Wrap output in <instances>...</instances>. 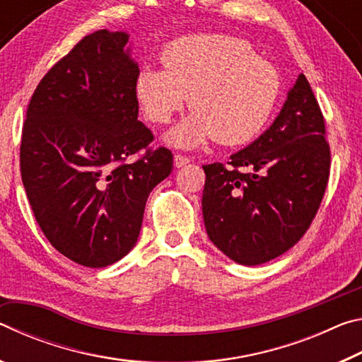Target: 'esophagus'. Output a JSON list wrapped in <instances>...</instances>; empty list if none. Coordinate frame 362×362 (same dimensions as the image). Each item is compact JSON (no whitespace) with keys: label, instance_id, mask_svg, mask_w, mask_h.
I'll use <instances>...</instances> for the list:
<instances>
[{"label":"esophagus","instance_id":"esophagus-1","mask_svg":"<svg viewBox=\"0 0 362 362\" xmlns=\"http://www.w3.org/2000/svg\"><path fill=\"white\" fill-rule=\"evenodd\" d=\"M188 163H189V158H187V156H182V155L174 156V166L175 168H183Z\"/></svg>","mask_w":362,"mask_h":362}]
</instances>
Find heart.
I'll return each instance as SVG.
<instances>
[{
  "label": "heart",
  "instance_id": "heart-1",
  "mask_svg": "<svg viewBox=\"0 0 362 362\" xmlns=\"http://www.w3.org/2000/svg\"><path fill=\"white\" fill-rule=\"evenodd\" d=\"M163 66H144L136 95L148 119L166 124L185 105L193 113L166 134L179 148L216 137L223 145L252 140L267 126L281 93L274 66L247 41L226 35H189L163 49Z\"/></svg>",
  "mask_w": 362,
  "mask_h": 362
}]
</instances>
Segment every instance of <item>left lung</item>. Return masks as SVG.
Returning <instances> with one entry per match:
<instances>
[{"label":"left lung","instance_id":"8db88e82","mask_svg":"<svg viewBox=\"0 0 362 362\" xmlns=\"http://www.w3.org/2000/svg\"><path fill=\"white\" fill-rule=\"evenodd\" d=\"M228 164L203 166L207 236L233 262L262 265L305 235L329 180L326 127L305 75L289 89L273 124Z\"/></svg>","mask_w":362,"mask_h":362}]
</instances>
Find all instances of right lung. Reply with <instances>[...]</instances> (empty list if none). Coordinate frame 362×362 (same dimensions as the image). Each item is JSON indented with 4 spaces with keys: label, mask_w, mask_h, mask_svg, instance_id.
<instances>
[{
    "label": "right lung",
    "mask_w": 362,
    "mask_h": 362,
    "mask_svg": "<svg viewBox=\"0 0 362 362\" xmlns=\"http://www.w3.org/2000/svg\"><path fill=\"white\" fill-rule=\"evenodd\" d=\"M129 33L99 30L59 60L30 100L21 173L36 222L70 260L103 268L136 246L146 198L173 170L139 118Z\"/></svg>",
    "instance_id": "add662e5"
}]
</instances>
